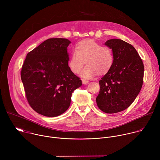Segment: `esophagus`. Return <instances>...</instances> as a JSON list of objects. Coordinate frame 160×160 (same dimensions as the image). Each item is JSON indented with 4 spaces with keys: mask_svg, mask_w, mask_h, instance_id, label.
<instances>
[{
    "mask_svg": "<svg viewBox=\"0 0 160 160\" xmlns=\"http://www.w3.org/2000/svg\"><path fill=\"white\" fill-rule=\"evenodd\" d=\"M82 83H83V84H87V83H88V81L87 80H85V79H82Z\"/></svg>",
    "mask_w": 160,
    "mask_h": 160,
    "instance_id": "34e87169",
    "label": "esophagus"
}]
</instances>
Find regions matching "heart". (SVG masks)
Here are the masks:
<instances>
[{
	"label": "heart",
	"mask_w": 160,
	"mask_h": 160,
	"mask_svg": "<svg viewBox=\"0 0 160 160\" xmlns=\"http://www.w3.org/2000/svg\"><path fill=\"white\" fill-rule=\"evenodd\" d=\"M84 61L87 66L80 72V76L90 78L98 73L103 75L109 71L114 62L111 50L104 47L93 40H83L75 46V51L72 53L68 66L75 74L80 72Z\"/></svg>",
	"instance_id": "b5f03b06"
}]
</instances>
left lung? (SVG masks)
Listing matches in <instances>:
<instances>
[{
	"instance_id": "8db88e82",
	"label": "left lung",
	"mask_w": 160,
	"mask_h": 160,
	"mask_svg": "<svg viewBox=\"0 0 160 160\" xmlns=\"http://www.w3.org/2000/svg\"><path fill=\"white\" fill-rule=\"evenodd\" d=\"M112 49L114 62L99 80L96 98L99 108L106 113H116L128 108L139 94L143 83L144 64L132 45L122 40H107Z\"/></svg>"
}]
</instances>
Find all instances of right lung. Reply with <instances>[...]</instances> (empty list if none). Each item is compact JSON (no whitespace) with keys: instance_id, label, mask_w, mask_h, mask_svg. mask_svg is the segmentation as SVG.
Masks as SVG:
<instances>
[{"instance_id":"obj_1","label":"right lung","mask_w":160,"mask_h":160,"mask_svg":"<svg viewBox=\"0 0 160 160\" xmlns=\"http://www.w3.org/2000/svg\"><path fill=\"white\" fill-rule=\"evenodd\" d=\"M66 38H49L28 52L21 78L27 99L37 112L48 117L61 115L70 107L73 91L82 80L68 66Z\"/></svg>"}]
</instances>
